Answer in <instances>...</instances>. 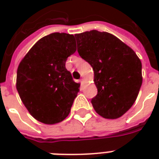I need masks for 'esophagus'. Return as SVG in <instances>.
Here are the masks:
<instances>
[{
  "label": "esophagus",
  "mask_w": 159,
  "mask_h": 159,
  "mask_svg": "<svg viewBox=\"0 0 159 159\" xmlns=\"http://www.w3.org/2000/svg\"><path fill=\"white\" fill-rule=\"evenodd\" d=\"M80 82H81V83H82V82H83V79L80 80Z\"/></svg>",
  "instance_id": "esophagus-1"
}]
</instances>
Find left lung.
Listing matches in <instances>:
<instances>
[{"instance_id":"obj_1","label":"left lung","mask_w":159,"mask_h":159,"mask_svg":"<svg viewBox=\"0 0 159 159\" xmlns=\"http://www.w3.org/2000/svg\"><path fill=\"white\" fill-rule=\"evenodd\" d=\"M77 52L94 71L97 94L91 101L97 114L117 119L135 102L142 85V63L125 43L107 32L75 34Z\"/></svg>"}]
</instances>
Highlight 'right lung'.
Segmentation results:
<instances>
[{"instance_id": "right-lung-1", "label": "right lung", "mask_w": 159, "mask_h": 159, "mask_svg": "<svg viewBox=\"0 0 159 159\" xmlns=\"http://www.w3.org/2000/svg\"><path fill=\"white\" fill-rule=\"evenodd\" d=\"M74 36L53 33L40 39L19 65L16 89L37 120L53 125L64 120L79 92L65 63L76 52Z\"/></svg>"}]
</instances>
